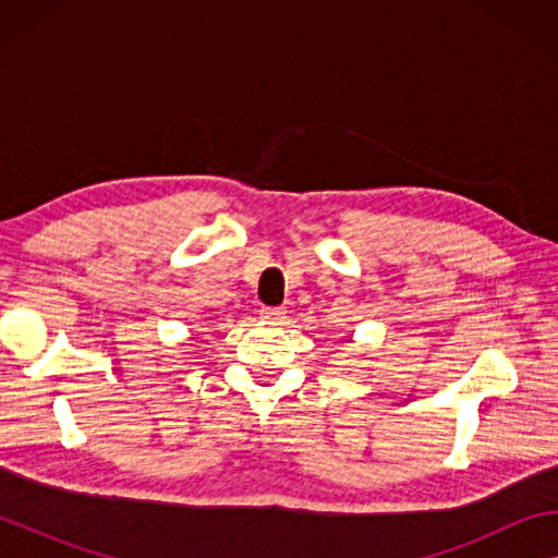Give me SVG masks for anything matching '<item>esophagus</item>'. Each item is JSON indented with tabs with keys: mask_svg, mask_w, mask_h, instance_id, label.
<instances>
[{
	"mask_svg": "<svg viewBox=\"0 0 558 558\" xmlns=\"http://www.w3.org/2000/svg\"><path fill=\"white\" fill-rule=\"evenodd\" d=\"M263 319L270 325H282L288 319V310L286 307H266L263 310Z\"/></svg>",
	"mask_w": 558,
	"mask_h": 558,
	"instance_id": "1",
	"label": "esophagus"
}]
</instances>
